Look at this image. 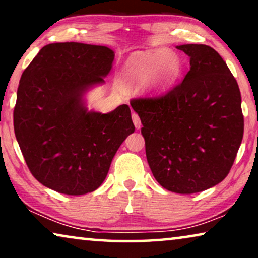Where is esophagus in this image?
<instances>
[{
  "mask_svg": "<svg viewBox=\"0 0 258 258\" xmlns=\"http://www.w3.org/2000/svg\"><path fill=\"white\" fill-rule=\"evenodd\" d=\"M133 122H134V124H135V128L136 129H140L141 128V119H140V117H139V115L136 114V112H133Z\"/></svg>",
  "mask_w": 258,
  "mask_h": 258,
  "instance_id": "esophagus-1",
  "label": "esophagus"
}]
</instances>
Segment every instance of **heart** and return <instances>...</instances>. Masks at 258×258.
I'll return each instance as SVG.
<instances>
[{"instance_id":"heart-1","label":"heart","mask_w":258,"mask_h":258,"mask_svg":"<svg viewBox=\"0 0 258 258\" xmlns=\"http://www.w3.org/2000/svg\"><path fill=\"white\" fill-rule=\"evenodd\" d=\"M179 72L181 61L177 55L162 49L130 57L123 67V77L133 84L150 82L155 86H167L179 75Z\"/></svg>"}]
</instances>
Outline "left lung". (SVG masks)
<instances>
[{"label": "left lung", "instance_id": "left-lung-1", "mask_svg": "<svg viewBox=\"0 0 258 258\" xmlns=\"http://www.w3.org/2000/svg\"><path fill=\"white\" fill-rule=\"evenodd\" d=\"M177 49L190 57L184 80L156 97L134 98L148 164L169 191L195 194L227 177L244 132L237 81L206 44Z\"/></svg>", "mask_w": 258, "mask_h": 258}]
</instances>
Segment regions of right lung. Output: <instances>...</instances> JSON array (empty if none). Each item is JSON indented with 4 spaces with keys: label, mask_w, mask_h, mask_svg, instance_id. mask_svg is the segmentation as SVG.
Listing matches in <instances>:
<instances>
[{
    "label": "right lung",
    "mask_w": 258,
    "mask_h": 258,
    "mask_svg": "<svg viewBox=\"0 0 258 258\" xmlns=\"http://www.w3.org/2000/svg\"><path fill=\"white\" fill-rule=\"evenodd\" d=\"M114 57L103 45L51 43L21 76L14 130L30 172L47 188L66 195L96 190L135 130L126 104L101 114L83 101L89 88L104 83Z\"/></svg>",
    "instance_id": "obj_1"
}]
</instances>
